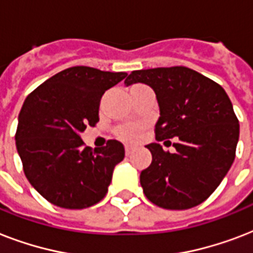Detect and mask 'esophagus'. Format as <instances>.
<instances>
[{"mask_svg": "<svg viewBox=\"0 0 253 253\" xmlns=\"http://www.w3.org/2000/svg\"><path fill=\"white\" fill-rule=\"evenodd\" d=\"M132 151H134V148L130 146H126L125 147V152H126V156H130L131 154H132Z\"/></svg>", "mask_w": 253, "mask_h": 253, "instance_id": "34e87169", "label": "esophagus"}]
</instances>
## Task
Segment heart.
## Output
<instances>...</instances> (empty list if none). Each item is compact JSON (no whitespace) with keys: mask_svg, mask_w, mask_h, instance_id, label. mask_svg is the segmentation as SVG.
Wrapping results in <instances>:
<instances>
[{"mask_svg":"<svg viewBox=\"0 0 253 253\" xmlns=\"http://www.w3.org/2000/svg\"><path fill=\"white\" fill-rule=\"evenodd\" d=\"M140 86V85H135L132 87ZM140 132H142V127L138 125H127V126L119 127L117 130V135L119 139H122L123 142L134 143L140 138Z\"/></svg>","mask_w":253,"mask_h":253,"instance_id":"b5f03b06","label":"heart"}]
</instances>
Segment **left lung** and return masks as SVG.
<instances>
[{
    "label": "left lung",
    "mask_w": 253,
    "mask_h": 253,
    "mask_svg": "<svg viewBox=\"0 0 253 253\" xmlns=\"http://www.w3.org/2000/svg\"><path fill=\"white\" fill-rule=\"evenodd\" d=\"M136 83L148 85L156 94V140L176 138L173 154L159 143L146 146L152 163L140 173L143 192L152 204L169 210L202 204L235 159L239 121L227 93L186 67L134 71L125 80L126 86Z\"/></svg>",
    "instance_id": "left-lung-1"
}]
</instances>
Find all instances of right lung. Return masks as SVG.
Instances as JSON below:
<instances>
[{"label": "right lung", "mask_w": 253, "mask_h": 253, "mask_svg": "<svg viewBox=\"0 0 253 253\" xmlns=\"http://www.w3.org/2000/svg\"><path fill=\"white\" fill-rule=\"evenodd\" d=\"M125 72L72 67L56 73L23 102L15 146L30 184L52 205L85 209L106 196L115 166L125 158L122 143L85 147L80 134L99 121L103 93Z\"/></svg>", "instance_id": "add662e5"}]
</instances>
